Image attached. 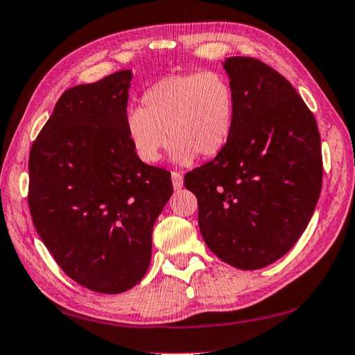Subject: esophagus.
Segmentation results:
<instances>
[{
    "instance_id": "34e87169",
    "label": "esophagus",
    "mask_w": 355,
    "mask_h": 355,
    "mask_svg": "<svg viewBox=\"0 0 355 355\" xmlns=\"http://www.w3.org/2000/svg\"><path fill=\"white\" fill-rule=\"evenodd\" d=\"M172 184H173V189H180L183 188V175L177 171H172Z\"/></svg>"
}]
</instances>
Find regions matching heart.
<instances>
[{
    "instance_id": "b5f03b06",
    "label": "heart",
    "mask_w": 355,
    "mask_h": 355,
    "mask_svg": "<svg viewBox=\"0 0 355 355\" xmlns=\"http://www.w3.org/2000/svg\"><path fill=\"white\" fill-rule=\"evenodd\" d=\"M139 107H128L124 128L144 163H157L172 146V159L189 164L197 155L212 158L227 147L236 124V93L218 71L172 74L143 93Z\"/></svg>"
}]
</instances>
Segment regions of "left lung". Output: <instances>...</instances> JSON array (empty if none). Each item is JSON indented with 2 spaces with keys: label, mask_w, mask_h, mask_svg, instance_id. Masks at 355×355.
<instances>
[{
  "label": "left lung",
  "mask_w": 355,
  "mask_h": 355,
  "mask_svg": "<svg viewBox=\"0 0 355 355\" xmlns=\"http://www.w3.org/2000/svg\"><path fill=\"white\" fill-rule=\"evenodd\" d=\"M236 124L218 155L184 177L198 227L218 259L267 267L304 233L317 206L323 159L312 112L284 76L253 57H228Z\"/></svg>",
  "instance_id": "1"
}]
</instances>
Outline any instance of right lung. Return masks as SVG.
<instances>
[{"mask_svg": "<svg viewBox=\"0 0 355 355\" xmlns=\"http://www.w3.org/2000/svg\"><path fill=\"white\" fill-rule=\"evenodd\" d=\"M132 71L60 96L29 153L32 222L59 267L98 293H122L149 268L171 173L143 163L124 128Z\"/></svg>", "mask_w": 355, "mask_h": 355, "instance_id": "obj_1", "label": "right lung"}]
</instances>
